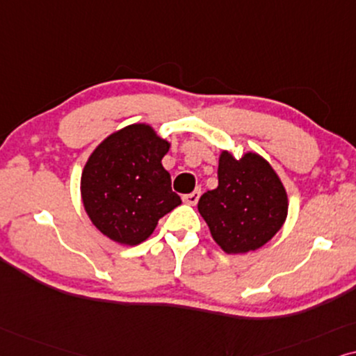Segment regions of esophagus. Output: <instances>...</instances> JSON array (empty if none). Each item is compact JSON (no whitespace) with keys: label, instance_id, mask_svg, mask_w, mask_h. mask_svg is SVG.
Returning a JSON list of instances; mask_svg holds the SVG:
<instances>
[{"label":"esophagus","instance_id":"obj_1","mask_svg":"<svg viewBox=\"0 0 356 356\" xmlns=\"http://www.w3.org/2000/svg\"><path fill=\"white\" fill-rule=\"evenodd\" d=\"M198 198H200V191H195V192H192V193H188V195H184L182 197V200L187 203V205H197V202H198Z\"/></svg>","mask_w":356,"mask_h":356}]
</instances>
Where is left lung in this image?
<instances>
[{
  "label": "left lung",
  "instance_id": "left-lung-1",
  "mask_svg": "<svg viewBox=\"0 0 356 356\" xmlns=\"http://www.w3.org/2000/svg\"><path fill=\"white\" fill-rule=\"evenodd\" d=\"M198 211L226 254H245L267 244L288 215V197L268 161L257 153L236 159L221 151L218 187L203 193Z\"/></svg>",
  "mask_w": 356,
  "mask_h": 356
}]
</instances>
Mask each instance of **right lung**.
<instances>
[{
  "mask_svg": "<svg viewBox=\"0 0 356 356\" xmlns=\"http://www.w3.org/2000/svg\"><path fill=\"white\" fill-rule=\"evenodd\" d=\"M169 146L149 125L134 123L108 135L89 156L81 174L83 205L108 239L143 243L159 218L182 203L161 164Z\"/></svg>",
  "mask_w": 356,
  "mask_h": 356,
  "instance_id": "add662e5",
  "label": "right lung"
}]
</instances>
